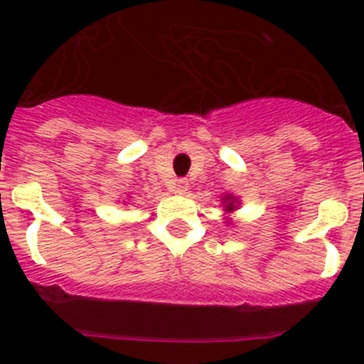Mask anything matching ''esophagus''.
<instances>
[{
  "mask_svg": "<svg viewBox=\"0 0 364 364\" xmlns=\"http://www.w3.org/2000/svg\"><path fill=\"white\" fill-rule=\"evenodd\" d=\"M188 189H189V182L186 178H180L178 182H176V193H178V195H186Z\"/></svg>",
  "mask_w": 364,
  "mask_h": 364,
  "instance_id": "1",
  "label": "esophagus"
}]
</instances>
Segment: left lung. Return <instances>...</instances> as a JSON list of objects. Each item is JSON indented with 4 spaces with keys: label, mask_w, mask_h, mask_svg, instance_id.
<instances>
[{
    "label": "left lung",
    "mask_w": 364,
    "mask_h": 364,
    "mask_svg": "<svg viewBox=\"0 0 364 364\" xmlns=\"http://www.w3.org/2000/svg\"><path fill=\"white\" fill-rule=\"evenodd\" d=\"M222 200H223V204H225V211H232V209H235V204L238 202V200H236L232 195H228L225 198H222Z\"/></svg>",
    "instance_id": "8db88e82"
}]
</instances>
